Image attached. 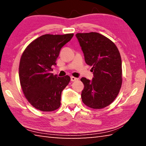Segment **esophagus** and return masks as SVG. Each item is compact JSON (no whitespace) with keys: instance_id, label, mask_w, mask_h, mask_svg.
I'll return each mask as SVG.
<instances>
[{"instance_id":"esophagus-1","label":"esophagus","mask_w":146,"mask_h":146,"mask_svg":"<svg viewBox=\"0 0 146 146\" xmlns=\"http://www.w3.org/2000/svg\"><path fill=\"white\" fill-rule=\"evenodd\" d=\"M78 80V78H77L74 77V76H71V80L72 81V82H74V81H76Z\"/></svg>"}]
</instances>
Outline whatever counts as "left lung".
Wrapping results in <instances>:
<instances>
[{
    "instance_id": "obj_1",
    "label": "left lung",
    "mask_w": 146,
    "mask_h": 146,
    "mask_svg": "<svg viewBox=\"0 0 146 146\" xmlns=\"http://www.w3.org/2000/svg\"><path fill=\"white\" fill-rule=\"evenodd\" d=\"M86 63L92 67L91 80L82 77L81 97L85 105L102 109L111 104L122 86V60L117 47L98 33H76Z\"/></svg>"
}]
</instances>
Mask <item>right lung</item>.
Wrapping results in <instances>:
<instances>
[{"label":"right lung","instance_id":"1","mask_svg":"<svg viewBox=\"0 0 146 146\" xmlns=\"http://www.w3.org/2000/svg\"><path fill=\"white\" fill-rule=\"evenodd\" d=\"M73 33L46 34L29 44L22 55L19 65L20 82L27 100L35 108L52 111L60 106L62 91L68 85V75L58 77L51 71L61 48Z\"/></svg>","mask_w":146,"mask_h":146}]
</instances>
